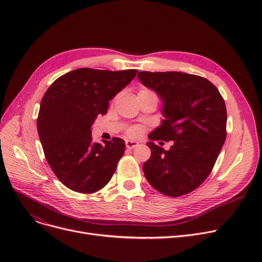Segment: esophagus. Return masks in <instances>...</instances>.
<instances>
[{
    "label": "esophagus",
    "mask_w": 262,
    "mask_h": 262,
    "mask_svg": "<svg viewBox=\"0 0 262 262\" xmlns=\"http://www.w3.org/2000/svg\"><path fill=\"white\" fill-rule=\"evenodd\" d=\"M125 145H126L127 148H134V147L139 145V142L138 141H134V140H126L125 141Z\"/></svg>",
    "instance_id": "esophagus-1"
}]
</instances>
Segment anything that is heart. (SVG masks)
<instances>
[{
    "label": "heart",
    "mask_w": 262,
    "mask_h": 262,
    "mask_svg": "<svg viewBox=\"0 0 262 262\" xmlns=\"http://www.w3.org/2000/svg\"><path fill=\"white\" fill-rule=\"evenodd\" d=\"M145 91H149V90H147V89H141L139 92H145ZM129 134H130V135H137V134H138V129H137V128H132V129L129 130Z\"/></svg>",
    "instance_id": "b5f03b06"
}]
</instances>
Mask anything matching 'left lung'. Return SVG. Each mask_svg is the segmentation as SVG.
Segmentation results:
<instances>
[{"label":"left lung","instance_id":"1","mask_svg":"<svg viewBox=\"0 0 262 262\" xmlns=\"http://www.w3.org/2000/svg\"><path fill=\"white\" fill-rule=\"evenodd\" d=\"M138 78L163 102L166 120L149 139L173 141L169 150L147 143L152 154L144 175L164 195L188 194L208 177L225 142V102L212 82L199 75L142 71Z\"/></svg>","mask_w":262,"mask_h":262}]
</instances>
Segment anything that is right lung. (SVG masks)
<instances>
[{"instance_id": "obj_1", "label": "right lung", "mask_w": 262, "mask_h": 262, "mask_svg": "<svg viewBox=\"0 0 262 262\" xmlns=\"http://www.w3.org/2000/svg\"><path fill=\"white\" fill-rule=\"evenodd\" d=\"M137 71L80 68L58 77L46 91L38 135L49 166L69 189L93 193L112 180L125 143L120 138L93 143L91 126L99 115H106L109 101Z\"/></svg>"}]
</instances>
